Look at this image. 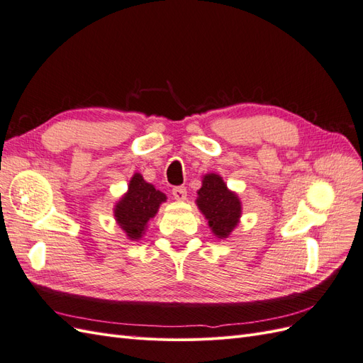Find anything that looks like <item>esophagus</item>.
I'll use <instances>...</instances> for the list:
<instances>
[{
	"label": "esophagus",
	"mask_w": 363,
	"mask_h": 363,
	"mask_svg": "<svg viewBox=\"0 0 363 363\" xmlns=\"http://www.w3.org/2000/svg\"><path fill=\"white\" fill-rule=\"evenodd\" d=\"M186 194H188V191H186L184 186H174L172 188V195L175 200H179V201L186 200Z\"/></svg>",
	"instance_id": "obj_1"
}]
</instances>
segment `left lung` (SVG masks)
I'll list each match as a JSON object with an SVG mask.
<instances>
[{
	"mask_svg": "<svg viewBox=\"0 0 363 363\" xmlns=\"http://www.w3.org/2000/svg\"><path fill=\"white\" fill-rule=\"evenodd\" d=\"M196 204L208 219V225L218 238H227L238 225L240 201L238 195L227 189L225 183L219 175H206L201 189L199 191Z\"/></svg>",
	"mask_w": 363,
	"mask_h": 363,
	"instance_id": "left-lung-1",
	"label": "left lung"
}]
</instances>
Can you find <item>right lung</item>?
Instances as JSON below:
<instances>
[{"instance_id":"1","label":"right lung","mask_w":363,"mask_h":363,"mask_svg":"<svg viewBox=\"0 0 363 363\" xmlns=\"http://www.w3.org/2000/svg\"><path fill=\"white\" fill-rule=\"evenodd\" d=\"M164 200V194L147 183L140 174H135L130 180L128 192L115 207V218L130 239H139L150 218L157 213L160 203Z\"/></svg>"}]
</instances>
